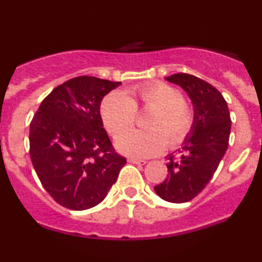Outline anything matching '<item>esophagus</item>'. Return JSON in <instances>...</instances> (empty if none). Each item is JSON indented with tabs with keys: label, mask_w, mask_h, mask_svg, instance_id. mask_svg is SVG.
<instances>
[{
	"label": "esophagus",
	"mask_w": 262,
	"mask_h": 262,
	"mask_svg": "<svg viewBox=\"0 0 262 262\" xmlns=\"http://www.w3.org/2000/svg\"><path fill=\"white\" fill-rule=\"evenodd\" d=\"M128 161L130 162V164H135V165H145V164H146V161H144V160H138V159H133V158L128 159Z\"/></svg>",
	"instance_id": "esophagus-1"
}]
</instances>
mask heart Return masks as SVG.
<instances>
[{
  "label": "heart",
  "mask_w": 262,
  "mask_h": 262,
  "mask_svg": "<svg viewBox=\"0 0 262 262\" xmlns=\"http://www.w3.org/2000/svg\"><path fill=\"white\" fill-rule=\"evenodd\" d=\"M137 110L150 112L145 131L128 130ZM104 127L117 139V148L132 158H149L160 154L169 145L175 149L186 141L194 127V110L185 101L182 92L165 82H148L129 87L127 95L111 92L101 103Z\"/></svg>",
  "instance_id": "heart-1"
}]
</instances>
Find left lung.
<instances>
[{
	"label": "left lung",
	"mask_w": 262,
	"mask_h": 262,
	"mask_svg": "<svg viewBox=\"0 0 262 262\" xmlns=\"http://www.w3.org/2000/svg\"><path fill=\"white\" fill-rule=\"evenodd\" d=\"M188 93L194 106V127L180 156L167 159V177L154 189L162 200L183 203L193 200L208 185L229 145L230 114L222 93L189 74L166 77Z\"/></svg>",
	"instance_id": "obj_1"
}]
</instances>
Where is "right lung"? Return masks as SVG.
<instances>
[{
    "mask_svg": "<svg viewBox=\"0 0 262 262\" xmlns=\"http://www.w3.org/2000/svg\"><path fill=\"white\" fill-rule=\"evenodd\" d=\"M121 82L93 76L65 81L41 101L29 128V154L43 187L60 206H97L127 162L113 148L100 114Z\"/></svg>",
    "mask_w": 262,
    "mask_h": 262,
    "instance_id": "1",
    "label": "right lung"
}]
</instances>
